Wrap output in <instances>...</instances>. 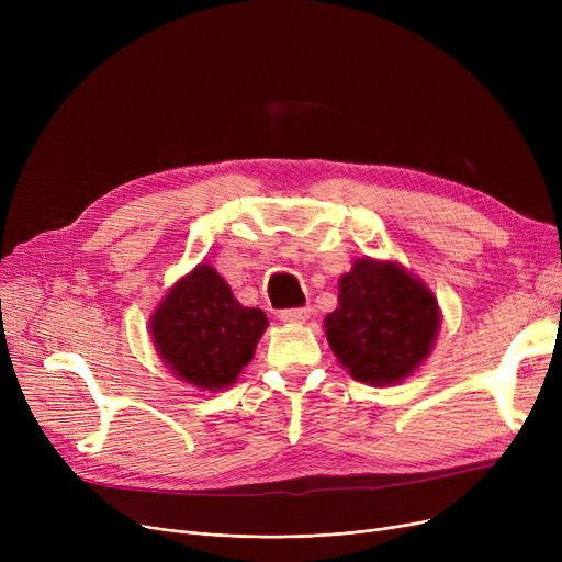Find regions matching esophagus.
<instances>
[{
	"instance_id": "esophagus-1",
	"label": "esophagus",
	"mask_w": 562,
	"mask_h": 562,
	"mask_svg": "<svg viewBox=\"0 0 562 562\" xmlns=\"http://www.w3.org/2000/svg\"><path fill=\"white\" fill-rule=\"evenodd\" d=\"M312 310L310 307H293V310H282L280 318L284 323H305L310 318Z\"/></svg>"
}]
</instances>
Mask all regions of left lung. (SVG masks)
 <instances>
[{
  "mask_svg": "<svg viewBox=\"0 0 562 562\" xmlns=\"http://www.w3.org/2000/svg\"><path fill=\"white\" fill-rule=\"evenodd\" d=\"M439 330L432 291L401 263L358 259L339 278L326 337L341 367L369 385H394L428 356Z\"/></svg>",
  "mask_w": 562,
  "mask_h": 562,
  "instance_id": "obj_1",
  "label": "left lung"
}]
</instances>
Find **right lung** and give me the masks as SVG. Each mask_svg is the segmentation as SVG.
<instances>
[{"label": "right lung", "mask_w": 562, "mask_h": 562, "mask_svg": "<svg viewBox=\"0 0 562 562\" xmlns=\"http://www.w3.org/2000/svg\"><path fill=\"white\" fill-rule=\"evenodd\" d=\"M269 318L257 307H244L229 284L200 263L177 282L150 321L161 360L189 385L218 392L234 385L252 360L255 346Z\"/></svg>", "instance_id": "right-lung-1"}]
</instances>
